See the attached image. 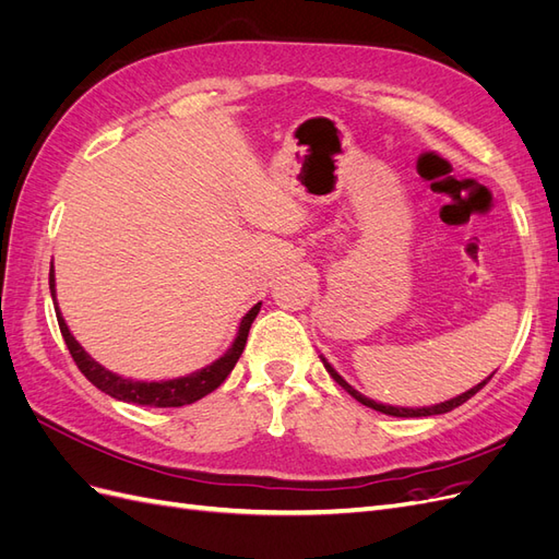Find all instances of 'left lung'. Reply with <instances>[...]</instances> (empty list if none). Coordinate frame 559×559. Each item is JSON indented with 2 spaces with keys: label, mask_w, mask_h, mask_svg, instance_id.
Masks as SVG:
<instances>
[{
  "label": "left lung",
  "mask_w": 559,
  "mask_h": 559,
  "mask_svg": "<svg viewBox=\"0 0 559 559\" xmlns=\"http://www.w3.org/2000/svg\"><path fill=\"white\" fill-rule=\"evenodd\" d=\"M319 359H321V364H324V368L329 370V376L341 384L345 392L349 394V396H354L357 399L359 403H364L366 408H373V411H378V413H384V415H392V417H431V415H443V413H450V411H454L456 405H462V403H466L473 394L476 392H480V389L487 384V380L492 378H485L483 382H478L476 386H471L468 392H464V394H460V396H454V399H448V401H443V403H436V405H421V408H403V405H389V403H380V401H373V399H368V396H364L361 392H357V389H354L341 373H337V370L329 364V359L326 357H321L319 354Z\"/></svg>",
  "instance_id": "left-lung-1"
}]
</instances>
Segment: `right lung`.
I'll return each instance as SVG.
<instances>
[{
  "mask_svg": "<svg viewBox=\"0 0 559 559\" xmlns=\"http://www.w3.org/2000/svg\"><path fill=\"white\" fill-rule=\"evenodd\" d=\"M48 286H50V296H53L56 302V314H58V324L60 333L67 343V349H70L72 359L76 361L79 370L86 376L99 392L109 394L116 401H126V403H138V405H151V408H179V405H189L200 401L202 396L212 394L214 389L222 384L230 370L238 364L242 357V349L247 345V335L249 329L257 319L261 302H257L238 324V333H235L230 347L222 354V357L214 359L210 366L198 368L189 376L173 378V380H132L114 373V370L105 368L103 364H97L91 354L81 347V343L72 335L70 326L64 324V317L58 308V298H56V270L53 263H50V273H48Z\"/></svg>",
  "mask_w": 559,
  "mask_h": 559,
  "instance_id": "add662e5",
  "label": "right lung"
}]
</instances>
